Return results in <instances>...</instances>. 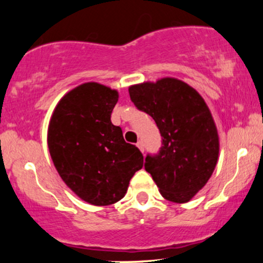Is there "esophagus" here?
Listing matches in <instances>:
<instances>
[{"label":"esophagus","mask_w":263,"mask_h":263,"mask_svg":"<svg viewBox=\"0 0 263 263\" xmlns=\"http://www.w3.org/2000/svg\"><path fill=\"white\" fill-rule=\"evenodd\" d=\"M137 147H138V148H140V151H141L142 153L144 152V144H143V142L138 141V142H137Z\"/></svg>","instance_id":"34e87169"}]
</instances>
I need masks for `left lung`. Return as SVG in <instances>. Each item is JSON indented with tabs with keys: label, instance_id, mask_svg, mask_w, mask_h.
<instances>
[{
	"label": "left lung",
	"instance_id": "left-lung-1",
	"mask_svg": "<svg viewBox=\"0 0 263 263\" xmlns=\"http://www.w3.org/2000/svg\"><path fill=\"white\" fill-rule=\"evenodd\" d=\"M128 92L162 136L159 152L147 155L144 170L163 198L186 203L208 183L218 163L219 136L209 107L197 90L174 78L132 85Z\"/></svg>",
	"mask_w": 263,
	"mask_h": 263
}]
</instances>
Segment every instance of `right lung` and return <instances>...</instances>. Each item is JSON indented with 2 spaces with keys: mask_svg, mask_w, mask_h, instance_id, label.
<instances>
[{
  "mask_svg": "<svg viewBox=\"0 0 263 263\" xmlns=\"http://www.w3.org/2000/svg\"><path fill=\"white\" fill-rule=\"evenodd\" d=\"M119 92L99 83L70 90L54 108L48 148L59 176L75 194L92 205L121 200L143 156L123 140L111 122Z\"/></svg>",
  "mask_w": 263,
  "mask_h": 263,
  "instance_id": "add662e5",
  "label": "right lung"
}]
</instances>
